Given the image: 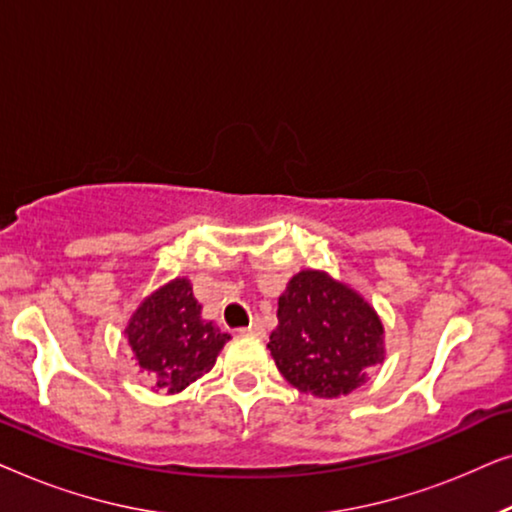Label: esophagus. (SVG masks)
Wrapping results in <instances>:
<instances>
[{
  "instance_id": "esophagus-1",
  "label": "esophagus",
  "mask_w": 512,
  "mask_h": 512,
  "mask_svg": "<svg viewBox=\"0 0 512 512\" xmlns=\"http://www.w3.org/2000/svg\"><path fill=\"white\" fill-rule=\"evenodd\" d=\"M240 333H244V335H258V338H263V335H265V328H263V324H261V321H254V324H251L249 328H242V331Z\"/></svg>"
}]
</instances>
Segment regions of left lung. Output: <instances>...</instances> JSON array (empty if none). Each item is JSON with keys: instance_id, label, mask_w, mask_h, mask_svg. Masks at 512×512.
Returning a JSON list of instances; mask_svg holds the SVG:
<instances>
[{"instance_id": "8db88e82", "label": "left lung", "mask_w": 512, "mask_h": 512, "mask_svg": "<svg viewBox=\"0 0 512 512\" xmlns=\"http://www.w3.org/2000/svg\"><path fill=\"white\" fill-rule=\"evenodd\" d=\"M268 349L286 382L319 398L347 396L384 359L377 312L328 272L303 270L279 296Z\"/></svg>"}]
</instances>
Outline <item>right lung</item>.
<instances>
[{
  "label": "right lung",
  "instance_id": "1",
  "mask_svg": "<svg viewBox=\"0 0 512 512\" xmlns=\"http://www.w3.org/2000/svg\"><path fill=\"white\" fill-rule=\"evenodd\" d=\"M132 354L153 389L179 394L214 368L230 340L212 321L202 319V305L186 277L153 291L125 328Z\"/></svg>",
  "mask_w": 512,
  "mask_h": 512
}]
</instances>
